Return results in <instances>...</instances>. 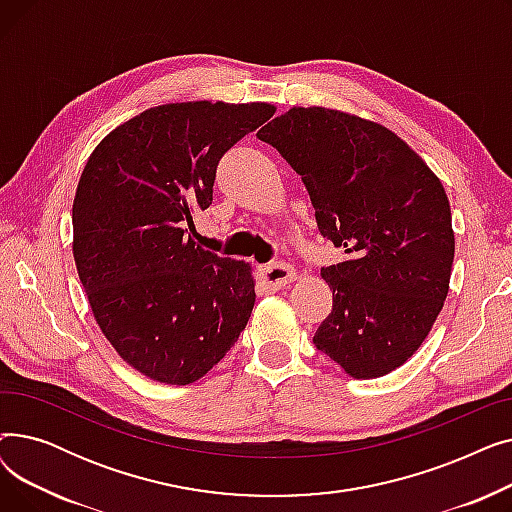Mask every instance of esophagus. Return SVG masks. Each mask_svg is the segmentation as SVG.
Instances as JSON below:
<instances>
[{
    "mask_svg": "<svg viewBox=\"0 0 512 512\" xmlns=\"http://www.w3.org/2000/svg\"><path fill=\"white\" fill-rule=\"evenodd\" d=\"M259 278L267 288L280 290V288L288 286L294 278H297V274H294V270L288 263L278 261V263H272V265H263L259 270Z\"/></svg>",
    "mask_w": 512,
    "mask_h": 512,
    "instance_id": "esophagus-1",
    "label": "esophagus"
}]
</instances>
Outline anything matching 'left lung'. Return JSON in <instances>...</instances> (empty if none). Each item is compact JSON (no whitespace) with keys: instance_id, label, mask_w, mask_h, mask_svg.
<instances>
[{"instance_id":"obj_1","label":"left lung","mask_w":512,"mask_h":512,"mask_svg":"<svg viewBox=\"0 0 512 512\" xmlns=\"http://www.w3.org/2000/svg\"><path fill=\"white\" fill-rule=\"evenodd\" d=\"M257 137L301 176L321 236L348 253L321 270L332 313L315 346L357 380L394 371L448 294L454 232L440 178L390 128L328 107H290Z\"/></svg>"}]
</instances>
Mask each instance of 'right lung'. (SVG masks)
<instances>
[{
	"mask_svg": "<svg viewBox=\"0 0 512 512\" xmlns=\"http://www.w3.org/2000/svg\"><path fill=\"white\" fill-rule=\"evenodd\" d=\"M272 103L149 107L93 149L72 205V253L103 336L147 378L188 386L218 365L255 305L251 265L186 236L222 155Z\"/></svg>",
	"mask_w": 512,
	"mask_h": 512,
	"instance_id": "add662e5",
	"label": "right lung"
}]
</instances>
